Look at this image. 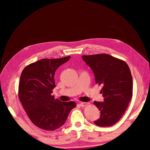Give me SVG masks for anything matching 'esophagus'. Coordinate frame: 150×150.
<instances>
[{
	"label": "esophagus",
	"mask_w": 150,
	"mask_h": 150,
	"mask_svg": "<svg viewBox=\"0 0 150 150\" xmlns=\"http://www.w3.org/2000/svg\"><path fill=\"white\" fill-rule=\"evenodd\" d=\"M88 103H83V102H81V103H79V105L81 106H87V105H88Z\"/></svg>",
	"instance_id": "34e87169"
}]
</instances>
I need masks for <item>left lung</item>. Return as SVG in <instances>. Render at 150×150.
<instances>
[{
	"mask_svg": "<svg viewBox=\"0 0 150 150\" xmlns=\"http://www.w3.org/2000/svg\"><path fill=\"white\" fill-rule=\"evenodd\" d=\"M95 74L96 83L103 85V102L94 101L100 116L94 121L96 126L115 124L125 112L132 96L133 80L128 65L124 61L108 54L82 55Z\"/></svg>",
	"mask_w": 150,
	"mask_h": 150,
	"instance_id": "left-lung-1",
	"label": "left lung"
}]
</instances>
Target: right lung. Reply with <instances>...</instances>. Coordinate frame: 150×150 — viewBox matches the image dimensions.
I'll return each mask as SVG.
<instances>
[{
	"mask_svg": "<svg viewBox=\"0 0 150 150\" xmlns=\"http://www.w3.org/2000/svg\"><path fill=\"white\" fill-rule=\"evenodd\" d=\"M70 57L42 59L26 66L20 75V102L32 122L43 130L54 131L60 128L76 106L74 101L62 102L52 95L55 87V71Z\"/></svg>",
	"mask_w": 150,
	"mask_h": 150,
	"instance_id": "obj_1",
	"label": "right lung"
}]
</instances>
